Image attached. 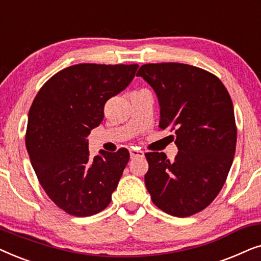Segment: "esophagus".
Segmentation results:
<instances>
[{
  "instance_id": "1",
  "label": "esophagus",
  "mask_w": 261,
  "mask_h": 261,
  "mask_svg": "<svg viewBox=\"0 0 261 261\" xmlns=\"http://www.w3.org/2000/svg\"><path fill=\"white\" fill-rule=\"evenodd\" d=\"M129 153H130L132 159L142 158V156H144V151H141V149H139V148H130Z\"/></svg>"
}]
</instances>
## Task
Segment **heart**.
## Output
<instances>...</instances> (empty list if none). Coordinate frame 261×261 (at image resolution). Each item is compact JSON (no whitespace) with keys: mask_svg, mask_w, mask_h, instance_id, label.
I'll return each instance as SVG.
<instances>
[{"mask_svg":"<svg viewBox=\"0 0 261 261\" xmlns=\"http://www.w3.org/2000/svg\"><path fill=\"white\" fill-rule=\"evenodd\" d=\"M141 91H145V90H138V91H134L133 94H137V92H141Z\"/></svg>","mask_w":261,"mask_h":261,"instance_id":"heart-1","label":"heart"}]
</instances>
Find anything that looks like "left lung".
<instances>
[{
  "label": "left lung",
  "mask_w": 261,
  "mask_h": 261,
  "mask_svg": "<svg viewBox=\"0 0 261 261\" xmlns=\"http://www.w3.org/2000/svg\"><path fill=\"white\" fill-rule=\"evenodd\" d=\"M140 76L159 99L162 129L174 135L178 154L145 153V184L166 214L187 217L205 209L226 183L237 147L233 102L219 77L180 63L145 64Z\"/></svg>",
  "instance_id": "left-lung-1"
}]
</instances>
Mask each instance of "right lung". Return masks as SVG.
Instances as JSON below:
<instances>
[{"mask_svg":"<svg viewBox=\"0 0 261 261\" xmlns=\"http://www.w3.org/2000/svg\"><path fill=\"white\" fill-rule=\"evenodd\" d=\"M138 64H77L40 88L28 114L26 147L46 195L70 215L106 209L122 177L129 152L90 156L87 137L105 117L106 102L126 89Z\"/></svg>","mask_w":261,"mask_h":261,"instance_id":"obj_1","label":"right lung"}]
</instances>
